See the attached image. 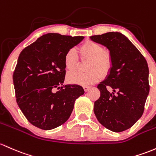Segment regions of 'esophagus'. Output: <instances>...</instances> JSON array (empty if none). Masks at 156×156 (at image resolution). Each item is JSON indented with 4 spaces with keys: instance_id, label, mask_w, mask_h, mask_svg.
Instances as JSON below:
<instances>
[{
    "instance_id": "obj_1",
    "label": "esophagus",
    "mask_w": 156,
    "mask_h": 156,
    "mask_svg": "<svg viewBox=\"0 0 156 156\" xmlns=\"http://www.w3.org/2000/svg\"><path fill=\"white\" fill-rule=\"evenodd\" d=\"M83 90H84L85 92H87V91H88V90L90 89V87H89V86H84V87H83Z\"/></svg>"
}]
</instances>
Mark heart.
<instances>
[{
    "instance_id": "heart-1",
    "label": "heart",
    "mask_w": 156,
    "mask_h": 156,
    "mask_svg": "<svg viewBox=\"0 0 156 156\" xmlns=\"http://www.w3.org/2000/svg\"><path fill=\"white\" fill-rule=\"evenodd\" d=\"M80 53L83 60L89 59L87 65L88 72H72L66 79L69 83L81 86L92 84L103 76H107L112 67V58L108 50L98 43L87 41L80 47ZM64 66L68 71H73L78 67L79 59L74 48L68 49L64 55Z\"/></svg>"
}]
</instances>
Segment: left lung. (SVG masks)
Segmentation results:
<instances>
[{
    "instance_id": "left-lung-1",
    "label": "left lung",
    "mask_w": 156,
    "mask_h": 156,
    "mask_svg": "<svg viewBox=\"0 0 156 156\" xmlns=\"http://www.w3.org/2000/svg\"><path fill=\"white\" fill-rule=\"evenodd\" d=\"M90 39L107 47L112 58L110 73L97 87L101 95L94 104V112L98 121L109 130H126L136 124L144 110L150 92L147 63L130 41L120 32L92 35Z\"/></svg>"
}]
</instances>
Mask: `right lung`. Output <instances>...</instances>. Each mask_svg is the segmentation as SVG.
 <instances>
[{"label":"right lung","mask_w":156,"mask_h":156,"mask_svg":"<svg viewBox=\"0 0 156 156\" xmlns=\"http://www.w3.org/2000/svg\"><path fill=\"white\" fill-rule=\"evenodd\" d=\"M83 37L48 33L20 52L13 73L15 97L32 125L45 130L62 125L73 112L75 101L84 93L79 85L63 86L65 53Z\"/></svg>","instance_id":"add662e5"}]
</instances>
